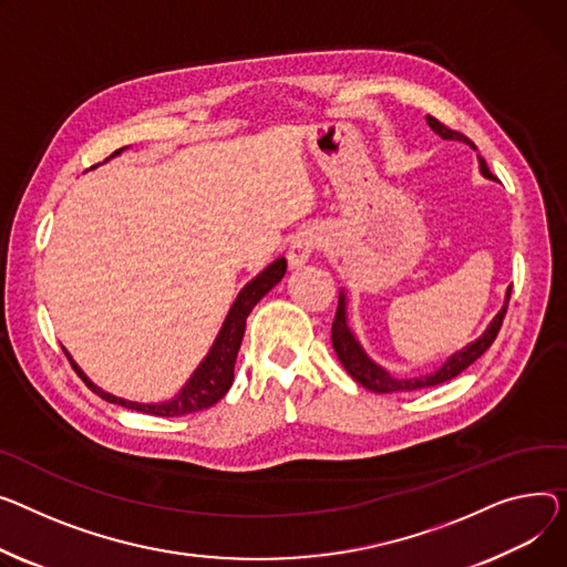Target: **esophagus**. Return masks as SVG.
Masks as SVG:
<instances>
[{
  "label": "esophagus",
  "mask_w": 567,
  "mask_h": 567,
  "mask_svg": "<svg viewBox=\"0 0 567 567\" xmlns=\"http://www.w3.org/2000/svg\"><path fill=\"white\" fill-rule=\"evenodd\" d=\"M321 248V239L317 233H300L293 237L291 246H289V264L291 267H300L306 264L317 250Z\"/></svg>",
  "instance_id": "1"
}]
</instances>
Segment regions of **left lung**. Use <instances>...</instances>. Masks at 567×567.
<instances>
[{
	"instance_id": "left-lung-1",
	"label": "left lung",
	"mask_w": 567,
	"mask_h": 567,
	"mask_svg": "<svg viewBox=\"0 0 567 567\" xmlns=\"http://www.w3.org/2000/svg\"><path fill=\"white\" fill-rule=\"evenodd\" d=\"M429 125L433 127V132H437L442 138H458L463 141L465 136L456 130L446 127L444 123H440L437 118L429 116L426 118ZM481 162V173L485 177H493V173H489V168L485 166L483 159ZM508 300H511V287L506 291V303L502 308V312L493 319V323L487 326V330L476 339V342H472L470 347H465L463 351H458L456 355H451L435 373H429V375H420V379H392V375L381 369L379 364H373L362 347L355 342V337L351 334L349 326H347V315H344V298L339 296V308H337V315L332 319V349L339 358V362L344 364V369L353 375V379L371 390V392H379V394H390V392H410V390H422V388H433V385H440V383H446L451 379H456L458 373H463L472 362H476L489 347H493V342L497 339V332L504 323V317H506V310H508Z\"/></svg>"
}]
</instances>
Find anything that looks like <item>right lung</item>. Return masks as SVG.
<instances>
[{"mask_svg":"<svg viewBox=\"0 0 567 567\" xmlns=\"http://www.w3.org/2000/svg\"><path fill=\"white\" fill-rule=\"evenodd\" d=\"M123 150L125 147L116 150V153H113L111 157H116L118 153H123ZM285 271H287V259L280 257V259H276L271 264L269 269H264L255 280H250L241 289V293L237 296L228 319H225V323L220 328V334L216 337V342H214L209 355L196 369V373L192 375V381L186 383V388L173 401H168V403L147 405V403H132V401H125V399H118V396H111V394L102 392L100 388H95L86 379V375L82 373V369L72 362L70 355H68V360H70L72 369L80 373V379L97 396H102L109 403H118V405L130 408V410H138V412H145V414H155V417H182V414H192V412L212 408L216 401H220L225 396V392L230 390V385L235 381V362H237V353H239V347H241L244 330H246V319H248L250 310L257 306V300L264 293H269L282 280Z\"/></svg>","mask_w":567,"mask_h":567,"instance_id":"add662e5","label":"right lung"}]
</instances>
